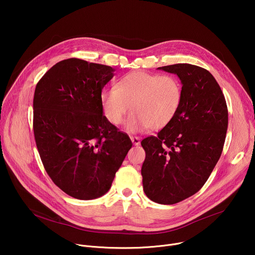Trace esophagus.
Returning a JSON list of instances; mask_svg holds the SVG:
<instances>
[{"label":"esophagus","instance_id":"obj_1","mask_svg":"<svg viewBox=\"0 0 255 255\" xmlns=\"http://www.w3.org/2000/svg\"><path fill=\"white\" fill-rule=\"evenodd\" d=\"M130 139H131L132 143L135 145V146H138V145L140 144V138H139V137H133V136H131Z\"/></svg>","mask_w":255,"mask_h":255}]
</instances>
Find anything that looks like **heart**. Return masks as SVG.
Listing matches in <instances>:
<instances>
[{
    "label": "heart",
    "mask_w": 255,
    "mask_h": 255,
    "mask_svg": "<svg viewBox=\"0 0 255 255\" xmlns=\"http://www.w3.org/2000/svg\"><path fill=\"white\" fill-rule=\"evenodd\" d=\"M181 99L183 89L175 77L142 70L125 75L101 95L103 111L114 125L121 124L131 109L125 125L129 132L164 128L175 118Z\"/></svg>",
    "instance_id": "b5f03b06"
}]
</instances>
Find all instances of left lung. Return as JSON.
Here are the masks:
<instances>
[{"label":"left lung","mask_w":255,"mask_h":255,"mask_svg":"<svg viewBox=\"0 0 255 255\" xmlns=\"http://www.w3.org/2000/svg\"><path fill=\"white\" fill-rule=\"evenodd\" d=\"M157 69L178 77L183 99L175 118L156 137L141 141L146 153L141 174L148 199L172 205L195 195L209 178L223 150L228 110L207 69L189 63Z\"/></svg>","instance_id":"1"}]
</instances>
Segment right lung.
I'll use <instances>...</instances> for the list:
<instances>
[{
  "mask_svg": "<svg viewBox=\"0 0 255 255\" xmlns=\"http://www.w3.org/2000/svg\"><path fill=\"white\" fill-rule=\"evenodd\" d=\"M115 69L68 58L36 86L33 130L40 158L53 183L68 196L93 200L110 190L132 142L104 116L103 88Z\"/></svg>",
  "mask_w": 255,
  "mask_h": 255,
  "instance_id": "obj_1",
  "label": "right lung"
}]
</instances>
